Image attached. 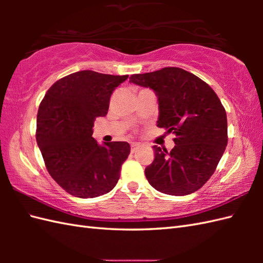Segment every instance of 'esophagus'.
Masks as SVG:
<instances>
[{"label":"esophagus","mask_w":263,"mask_h":263,"mask_svg":"<svg viewBox=\"0 0 263 263\" xmlns=\"http://www.w3.org/2000/svg\"><path fill=\"white\" fill-rule=\"evenodd\" d=\"M139 147H140V144H139V143H136V142L131 143V153H135Z\"/></svg>","instance_id":"34e87169"}]
</instances>
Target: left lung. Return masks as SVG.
Listing matches in <instances>:
<instances>
[{
    "mask_svg": "<svg viewBox=\"0 0 263 263\" xmlns=\"http://www.w3.org/2000/svg\"><path fill=\"white\" fill-rule=\"evenodd\" d=\"M130 82L154 90L157 126L175 135L170 153L153 147L155 159L144 170L149 184L178 197L198 191L214 174L227 146V116L219 98L200 78L180 68L133 74Z\"/></svg>",
    "mask_w": 263,
    "mask_h": 263,
    "instance_id": "1",
    "label": "left lung"
}]
</instances>
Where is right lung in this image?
Wrapping results in <instances>:
<instances>
[{
  "instance_id": "obj_1",
  "label": "right lung",
  "mask_w": 263,
  "mask_h": 263,
  "mask_svg": "<svg viewBox=\"0 0 263 263\" xmlns=\"http://www.w3.org/2000/svg\"><path fill=\"white\" fill-rule=\"evenodd\" d=\"M128 76L79 71L57 81L39 105L36 140L54 181L77 198L114 189L130 155L124 141L97 143L93 122L108 111L110 95Z\"/></svg>"
}]
</instances>
